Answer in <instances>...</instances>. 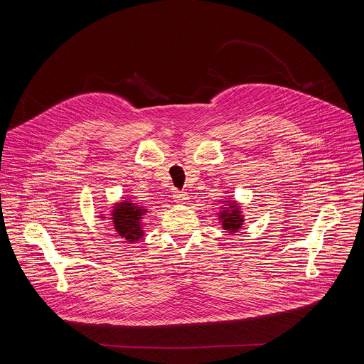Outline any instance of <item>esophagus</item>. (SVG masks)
<instances>
[{
	"instance_id": "1",
	"label": "esophagus",
	"mask_w": 364,
	"mask_h": 364,
	"mask_svg": "<svg viewBox=\"0 0 364 364\" xmlns=\"http://www.w3.org/2000/svg\"><path fill=\"white\" fill-rule=\"evenodd\" d=\"M187 200H188L187 193H184V191H176V193H174V201H176V203L186 204Z\"/></svg>"
}]
</instances>
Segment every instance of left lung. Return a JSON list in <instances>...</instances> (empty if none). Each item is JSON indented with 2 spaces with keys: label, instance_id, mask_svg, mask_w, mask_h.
<instances>
[{
  "label": "left lung",
  "instance_id": "obj_1",
  "mask_svg": "<svg viewBox=\"0 0 364 364\" xmlns=\"http://www.w3.org/2000/svg\"><path fill=\"white\" fill-rule=\"evenodd\" d=\"M226 207H222V212L219 213V219L222 222V228L229 233H236L243 225V216L240 212V205L235 200H226Z\"/></svg>",
  "mask_w": 364,
  "mask_h": 364
}]
</instances>
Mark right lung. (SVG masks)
I'll return each mask as SVG.
<instances>
[{
	"label": "right lung",
	"instance_id": "right-lung-1",
	"mask_svg": "<svg viewBox=\"0 0 364 364\" xmlns=\"http://www.w3.org/2000/svg\"><path fill=\"white\" fill-rule=\"evenodd\" d=\"M146 213V209L142 205L132 203L131 200H122L117 203L111 213V220L114 223V229L122 239L134 243L144 236L142 230V216ZM105 219V218H103Z\"/></svg>",
	"mask_w": 364,
	"mask_h": 364
}]
</instances>
